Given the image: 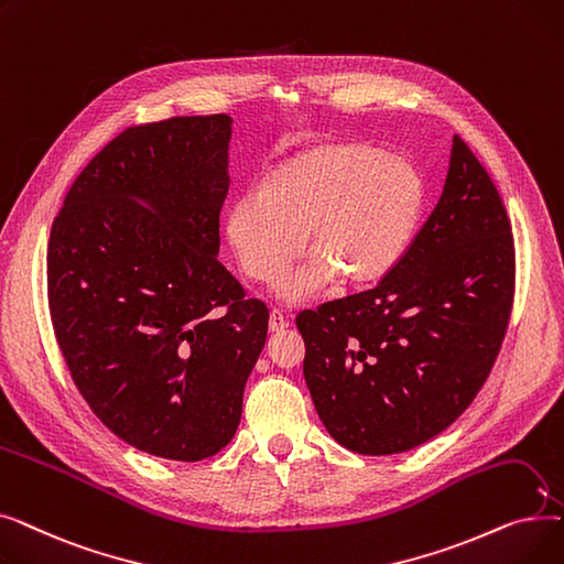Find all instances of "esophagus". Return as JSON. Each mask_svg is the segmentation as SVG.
<instances>
[{
    "instance_id": "esophagus-1",
    "label": "esophagus",
    "mask_w": 564,
    "mask_h": 564,
    "mask_svg": "<svg viewBox=\"0 0 564 564\" xmlns=\"http://www.w3.org/2000/svg\"><path fill=\"white\" fill-rule=\"evenodd\" d=\"M288 319H285V315H283V311H279V308H274L272 313H270V332H285L288 329Z\"/></svg>"
}]
</instances>
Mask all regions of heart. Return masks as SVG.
I'll return each mask as SVG.
<instances>
[{"mask_svg": "<svg viewBox=\"0 0 564 564\" xmlns=\"http://www.w3.org/2000/svg\"><path fill=\"white\" fill-rule=\"evenodd\" d=\"M425 203L411 162L366 141H324L285 160L264 189L237 196L226 237L247 279L272 285L302 251L311 258L279 285L288 304L306 302L334 276L364 288L402 258Z\"/></svg>", "mask_w": 564, "mask_h": 564, "instance_id": "obj_1", "label": "heart"}]
</instances>
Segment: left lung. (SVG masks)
<instances>
[{"label": "left lung", "mask_w": 564, "mask_h": 564, "mask_svg": "<svg viewBox=\"0 0 564 564\" xmlns=\"http://www.w3.org/2000/svg\"><path fill=\"white\" fill-rule=\"evenodd\" d=\"M514 281L506 205L455 134L443 194L393 270L297 315L304 377L327 432L347 451L393 455L455 423L496 364Z\"/></svg>", "instance_id": "obj_1"}]
</instances>
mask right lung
<instances>
[{
  "instance_id": "right-lung-1",
  "label": "right lung",
  "mask_w": 564,
  "mask_h": 564,
  "mask_svg": "<svg viewBox=\"0 0 564 564\" xmlns=\"http://www.w3.org/2000/svg\"><path fill=\"white\" fill-rule=\"evenodd\" d=\"M230 123L173 116L123 130L50 230V317L77 391L118 438L175 462L235 436L270 322L217 260Z\"/></svg>"
}]
</instances>
